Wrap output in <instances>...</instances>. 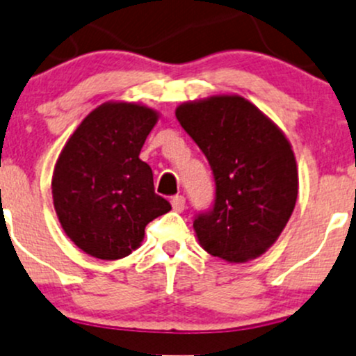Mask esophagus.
<instances>
[{"label": "esophagus", "mask_w": 356, "mask_h": 356, "mask_svg": "<svg viewBox=\"0 0 356 356\" xmlns=\"http://www.w3.org/2000/svg\"><path fill=\"white\" fill-rule=\"evenodd\" d=\"M170 204H172V209H174L175 213H182L186 208V197L184 196H174L172 197Z\"/></svg>", "instance_id": "obj_1"}]
</instances>
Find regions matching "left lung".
Wrapping results in <instances>:
<instances>
[{
	"instance_id": "left-lung-1",
	"label": "left lung",
	"mask_w": 356,
	"mask_h": 356,
	"mask_svg": "<svg viewBox=\"0 0 356 356\" xmlns=\"http://www.w3.org/2000/svg\"><path fill=\"white\" fill-rule=\"evenodd\" d=\"M175 116L216 182L213 209L194 220L199 245L229 264L259 259L284 232L298 201V163L286 135L238 95L182 103Z\"/></svg>"
}]
</instances>
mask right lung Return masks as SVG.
<instances>
[{
    "label": "right lung",
    "mask_w": 356,
    "mask_h": 356,
    "mask_svg": "<svg viewBox=\"0 0 356 356\" xmlns=\"http://www.w3.org/2000/svg\"><path fill=\"white\" fill-rule=\"evenodd\" d=\"M157 120L143 104L108 101L81 121L58 155L54 208L65 235L95 259L130 255L148 222L170 211L138 157Z\"/></svg>",
    "instance_id": "obj_1"
}]
</instances>
